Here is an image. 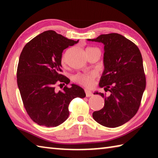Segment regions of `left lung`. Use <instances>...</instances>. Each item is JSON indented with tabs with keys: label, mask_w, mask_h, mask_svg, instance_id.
Listing matches in <instances>:
<instances>
[{
	"label": "left lung",
	"mask_w": 158,
	"mask_h": 158,
	"mask_svg": "<svg viewBox=\"0 0 158 158\" xmlns=\"http://www.w3.org/2000/svg\"><path fill=\"white\" fill-rule=\"evenodd\" d=\"M74 44V40L54 31H47L28 42L21 53L18 88L28 114L39 125L62 124L69 116L70 102L85 96L84 89L76 84L69 85L61 74L62 53ZM57 81L61 82L58 87L55 85Z\"/></svg>",
	"instance_id": "1"
}]
</instances>
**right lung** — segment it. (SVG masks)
Returning a JSON list of instances; mask_svg holds the SVG:
<instances>
[{
    "label": "right lung",
    "instance_id": "1",
    "mask_svg": "<svg viewBox=\"0 0 158 158\" xmlns=\"http://www.w3.org/2000/svg\"><path fill=\"white\" fill-rule=\"evenodd\" d=\"M92 42L104 45V70L99 86L105 106L93 113L96 122L117 127L129 121L139 108L146 88L143 59L137 45L118 33L100 35Z\"/></svg>",
    "mask_w": 158,
    "mask_h": 158
}]
</instances>
